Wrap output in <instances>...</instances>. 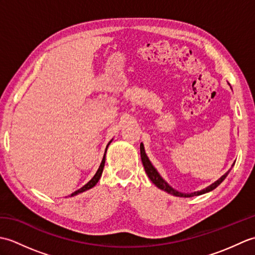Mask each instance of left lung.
<instances>
[{"label":"left lung","instance_id":"left-lung-1","mask_svg":"<svg viewBox=\"0 0 255 255\" xmlns=\"http://www.w3.org/2000/svg\"><path fill=\"white\" fill-rule=\"evenodd\" d=\"M140 155H141V161H142V164H143V167H144V171H145V173H147V175L151 180V182H152L156 187L162 189V191H164L166 193L173 195V196H177V197H193V196H198V195L211 192L213 189H215L218 185H220L221 183H223V181L225 180L227 175L229 174V172L231 171V169H230L228 172H226L225 174L219 178V180L214 182L213 184H210L209 186L202 189V191L193 192V193H181V192H178V191H176V189L173 188L170 185V184H167V182H165L163 180V177L160 175V173L158 172V170H156L155 167L152 165V163H151V161L149 160L148 155L145 154V151H144V147H143L142 142L140 143ZM234 165H235V163L232 164V166H234Z\"/></svg>","mask_w":255,"mask_h":255}]
</instances>
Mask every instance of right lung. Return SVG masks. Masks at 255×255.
<instances>
[{"instance_id": "1", "label": "right lung", "mask_w": 255, "mask_h": 255, "mask_svg": "<svg viewBox=\"0 0 255 255\" xmlns=\"http://www.w3.org/2000/svg\"><path fill=\"white\" fill-rule=\"evenodd\" d=\"M113 140V139H112ZM112 140L110 142H108V144H107V147H106V150H105V153H104V156H103V160H102V162H101V165H100V167H99V170L96 171V173H95V175L91 178V180L85 184L84 186H82L81 187L80 189H78V191H75L74 193H72L71 195H70V197H72V196H75V195H78V194H80V193H83V192H85V191H88V189H90V188H92V187H94L96 184H97V182L100 181V178H101V176H102V173H103V170H104V165H105V158H106V151H107V148H108V145L111 144V142H112Z\"/></svg>"}]
</instances>
